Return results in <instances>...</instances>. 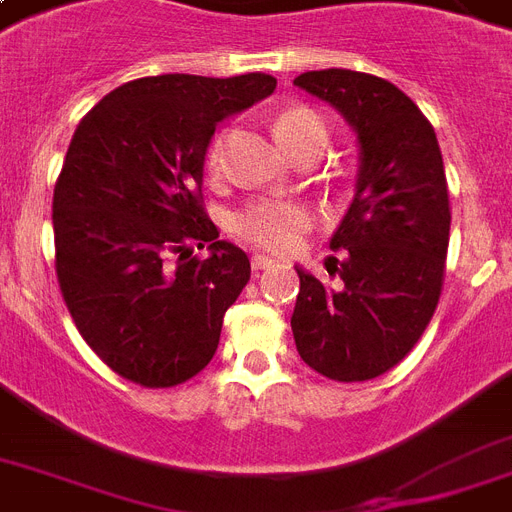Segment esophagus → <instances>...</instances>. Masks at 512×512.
I'll use <instances>...</instances> for the list:
<instances>
[{
    "instance_id": "34e87169",
    "label": "esophagus",
    "mask_w": 512,
    "mask_h": 512,
    "mask_svg": "<svg viewBox=\"0 0 512 512\" xmlns=\"http://www.w3.org/2000/svg\"><path fill=\"white\" fill-rule=\"evenodd\" d=\"M273 263H276V257L252 255V268H255V271H268V268H271Z\"/></svg>"
}]
</instances>
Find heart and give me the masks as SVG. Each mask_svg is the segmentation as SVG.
<instances>
[{"label": "heart", "instance_id": "heart-1", "mask_svg": "<svg viewBox=\"0 0 512 512\" xmlns=\"http://www.w3.org/2000/svg\"><path fill=\"white\" fill-rule=\"evenodd\" d=\"M324 127L321 119L308 108H289L276 119V135L281 143L292 151L308 132ZM225 164V135H217L209 143L207 170L209 175H220ZM311 209L300 201L263 199L249 204L236 217V233L241 239L252 241L257 247L273 249V252H292L300 244L303 233L311 228Z\"/></svg>", "mask_w": 512, "mask_h": 512}]
</instances>
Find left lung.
<instances>
[{
    "label": "left lung",
    "instance_id": "left-lung-1",
    "mask_svg": "<svg viewBox=\"0 0 512 512\" xmlns=\"http://www.w3.org/2000/svg\"><path fill=\"white\" fill-rule=\"evenodd\" d=\"M358 140L356 193L329 247L337 287L297 268L292 335L305 364L337 382L380 377L414 348L436 311L449 247V193L436 132L380 76L324 68L295 79Z\"/></svg>",
    "mask_w": 512,
    "mask_h": 512
}]
</instances>
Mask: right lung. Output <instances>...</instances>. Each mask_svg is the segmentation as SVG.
<instances>
[{
    "label": "right lung",
    "mask_w": 512,
    "mask_h": 512,
    "mask_svg": "<svg viewBox=\"0 0 512 512\" xmlns=\"http://www.w3.org/2000/svg\"><path fill=\"white\" fill-rule=\"evenodd\" d=\"M273 90L268 74L146 76L76 127L52 196L55 271L79 335L124 380L170 388L215 356L249 257L201 209L204 159L217 124Z\"/></svg>",
    "instance_id": "right-lung-1"
}]
</instances>
